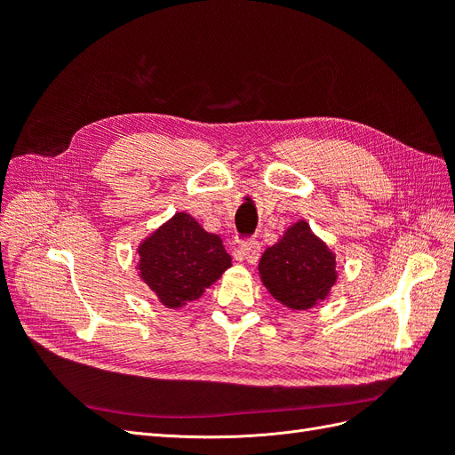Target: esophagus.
Listing matches in <instances>:
<instances>
[{
  "label": "esophagus",
  "mask_w": 455,
  "mask_h": 455,
  "mask_svg": "<svg viewBox=\"0 0 455 455\" xmlns=\"http://www.w3.org/2000/svg\"><path fill=\"white\" fill-rule=\"evenodd\" d=\"M241 254L243 258L249 261V264H256L258 258H259V243L254 239L249 241H243L241 244Z\"/></svg>",
  "instance_id": "esophagus-1"
}]
</instances>
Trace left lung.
Returning <instances> with one entry per match:
<instances>
[{
	"mask_svg": "<svg viewBox=\"0 0 455 455\" xmlns=\"http://www.w3.org/2000/svg\"><path fill=\"white\" fill-rule=\"evenodd\" d=\"M259 277L269 294L291 309H311L334 286L336 256L299 220L259 259Z\"/></svg>",
	"mask_w": 455,
	"mask_h": 455,
	"instance_id": "obj_1",
	"label": "left lung"
}]
</instances>
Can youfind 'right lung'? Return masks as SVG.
Segmentation results:
<instances>
[{
  "instance_id": "right-lung-1",
  "label": "right lung",
  "mask_w": 455,
  "mask_h": 455,
  "mask_svg": "<svg viewBox=\"0 0 455 455\" xmlns=\"http://www.w3.org/2000/svg\"><path fill=\"white\" fill-rule=\"evenodd\" d=\"M140 279L163 306L182 307L203 296L231 267L222 239L204 231L196 218L174 214L139 246Z\"/></svg>"
}]
</instances>
